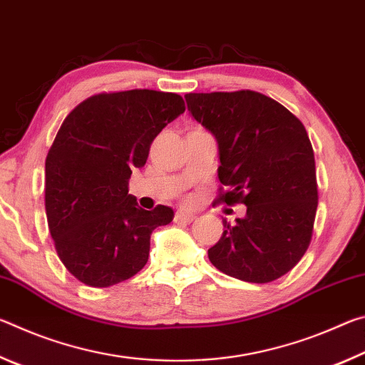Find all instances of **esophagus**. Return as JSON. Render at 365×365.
I'll list each match as a JSON object with an SVG mask.
<instances>
[{"label": "esophagus", "mask_w": 365, "mask_h": 365, "mask_svg": "<svg viewBox=\"0 0 365 365\" xmlns=\"http://www.w3.org/2000/svg\"><path fill=\"white\" fill-rule=\"evenodd\" d=\"M195 217L196 215L195 214H191V212H185V211H178L177 214H175V222H193L195 220Z\"/></svg>", "instance_id": "34e87169"}]
</instances>
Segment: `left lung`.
Listing matches in <instances>:
<instances>
[{"label": "left lung", "mask_w": 365, "mask_h": 365, "mask_svg": "<svg viewBox=\"0 0 365 365\" xmlns=\"http://www.w3.org/2000/svg\"><path fill=\"white\" fill-rule=\"evenodd\" d=\"M190 114L219 146L217 201L243 202L246 214L224 222V233L207 250L224 274L269 283L304 256L317 211L316 160L298 117L272 98L242 90L185 95Z\"/></svg>", "instance_id": "8db88e82"}]
</instances>
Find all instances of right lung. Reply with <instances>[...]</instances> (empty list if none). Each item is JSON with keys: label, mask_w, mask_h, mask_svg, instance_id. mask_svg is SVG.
I'll list each match as a JSON object with an SVG mask.
<instances>
[{"label": "right lung", "mask_w": 365, "mask_h": 365, "mask_svg": "<svg viewBox=\"0 0 365 365\" xmlns=\"http://www.w3.org/2000/svg\"><path fill=\"white\" fill-rule=\"evenodd\" d=\"M185 113L180 95L128 90L91 96L66 117L45 164V207L66 269L85 285L113 287L145 267L151 233L174 211H145L128 195L132 169Z\"/></svg>", "instance_id": "obj_1"}]
</instances>
